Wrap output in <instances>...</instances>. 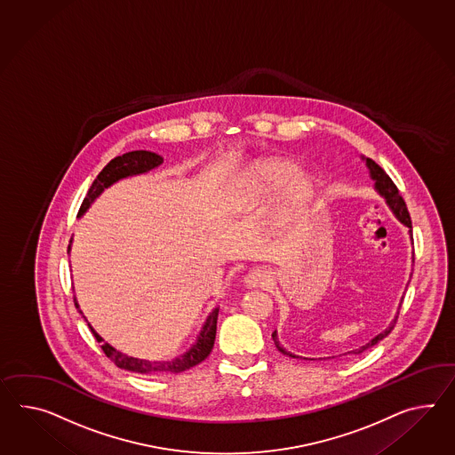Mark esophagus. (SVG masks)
<instances>
[{
  "mask_svg": "<svg viewBox=\"0 0 455 455\" xmlns=\"http://www.w3.org/2000/svg\"><path fill=\"white\" fill-rule=\"evenodd\" d=\"M267 273L261 269H251L246 276L243 277L244 286L248 289L265 288L267 284Z\"/></svg>",
  "mask_w": 455,
  "mask_h": 455,
  "instance_id": "esophagus-1",
  "label": "esophagus"
}]
</instances>
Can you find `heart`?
Returning a JSON list of instances; mask_svg holds the SVG:
<instances>
[{"label":"heart","mask_w":455,"mask_h":455,"mask_svg":"<svg viewBox=\"0 0 455 455\" xmlns=\"http://www.w3.org/2000/svg\"><path fill=\"white\" fill-rule=\"evenodd\" d=\"M286 159L269 157L248 167L233 188L232 202L267 204L276 199V220L281 228H299L309 220L315 186L309 176L298 174Z\"/></svg>","instance_id":"obj_1"}]
</instances>
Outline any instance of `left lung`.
<instances>
[{
	"mask_svg": "<svg viewBox=\"0 0 455 455\" xmlns=\"http://www.w3.org/2000/svg\"><path fill=\"white\" fill-rule=\"evenodd\" d=\"M362 161H365L366 167H368V171H370V178L373 179V182H375V190H377L378 194H379L383 199L387 200L389 209H391V212L395 213V217L398 219L399 222L403 223L404 227H408V228H410V236L411 240H412V225H411L410 212L406 209L404 200H403V197L399 196L398 188L393 184V180L389 179L388 174H387L381 167L378 166L377 163H375L373 159L362 156ZM412 263H414V251H412ZM399 307H401V304H399ZM398 314L399 309L398 312H396V315H395V319L389 322L388 327H387L385 331H381V332L378 333L377 337H373L368 344L362 345V347H358V348H355V350H350V352H347V354H362V352H365L368 348H371L373 345H377L379 340H383V339H385V337H387V335L395 329V323L398 321ZM271 337H273L275 345H276V348L281 352V354L288 355L291 358H300L298 355L291 354V352H288L286 348H283V347H281L279 340H277L276 331L273 332Z\"/></svg>",
	"mask_w": 455,
	"mask_h": 455,
	"instance_id": "obj_1",
	"label": "left lung"
}]
</instances>
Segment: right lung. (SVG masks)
I'll return each instance as SVG.
<instances>
[{
    "instance_id": "add662e5",
    "label": "right lung",
    "mask_w": 455,
    "mask_h": 455,
    "mask_svg": "<svg viewBox=\"0 0 455 455\" xmlns=\"http://www.w3.org/2000/svg\"><path fill=\"white\" fill-rule=\"evenodd\" d=\"M163 161L164 159L161 156L151 153V151H143V149L141 151H132V153H126V155L118 156V157L111 159L110 163L101 169L100 174L93 180L92 188H89L85 199H84L82 205H80L78 217H82L85 212L89 211L90 205L100 197L105 188H111L113 184H116L122 179L146 174V172L153 171L156 167L161 166ZM70 246H72V238H70L68 250H67L68 253H70ZM74 302H76V307H77L78 312L82 314V317L85 319L84 312L80 310V306H78L77 298H74ZM219 309H220L219 306L212 309L211 314L207 315V319L204 322L202 329H200L196 342L190 345V348L186 350L184 354L171 358V360H155L153 362V360H145V358H134V356H130V355L122 354L120 350H116L110 344L101 345V350L105 352V355L118 368L126 370V371L140 373V375H166V373L186 371V370L192 368V366L199 365L200 362H204L211 355L213 342H215V333H217ZM89 327L92 333L95 335L97 342H103V339H101L99 333L95 332V329L90 323Z\"/></svg>"
}]
</instances>
